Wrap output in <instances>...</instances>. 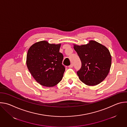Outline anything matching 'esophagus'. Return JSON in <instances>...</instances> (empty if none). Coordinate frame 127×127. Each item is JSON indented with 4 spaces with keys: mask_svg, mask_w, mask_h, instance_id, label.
<instances>
[{
    "mask_svg": "<svg viewBox=\"0 0 127 127\" xmlns=\"http://www.w3.org/2000/svg\"><path fill=\"white\" fill-rule=\"evenodd\" d=\"M73 67V65L72 64H71V65H70L69 66V68H72Z\"/></svg>",
    "mask_w": 127,
    "mask_h": 127,
    "instance_id": "1",
    "label": "esophagus"
}]
</instances>
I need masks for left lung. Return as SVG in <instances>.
<instances>
[{
  "instance_id": "obj_1",
  "label": "left lung",
  "mask_w": 127,
  "mask_h": 127,
  "mask_svg": "<svg viewBox=\"0 0 127 127\" xmlns=\"http://www.w3.org/2000/svg\"><path fill=\"white\" fill-rule=\"evenodd\" d=\"M81 62L77 72L79 79L84 84L94 86L99 84L107 76L111 68L112 57L106 47L95 41L86 45H74Z\"/></svg>"
}]
</instances>
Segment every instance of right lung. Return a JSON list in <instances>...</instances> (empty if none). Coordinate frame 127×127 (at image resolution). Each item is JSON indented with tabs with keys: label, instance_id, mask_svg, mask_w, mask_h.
I'll use <instances>...</instances> for the list:
<instances>
[{
	"label": "right lung",
	"instance_id": "right-lung-1",
	"mask_svg": "<svg viewBox=\"0 0 127 127\" xmlns=\"http://www.w3.org/2000/svg\"><path fill=\"white\" fill-rule=\"evenodd\" d=\"M60 46L42 41L33 44L28 51V68L34 79L43 86H54L63 78L65 68L62 64L63 55L59 52Z\"/></svg>",
	"mask_w": 127,
	"mask_h": 127
}]
</instances>
